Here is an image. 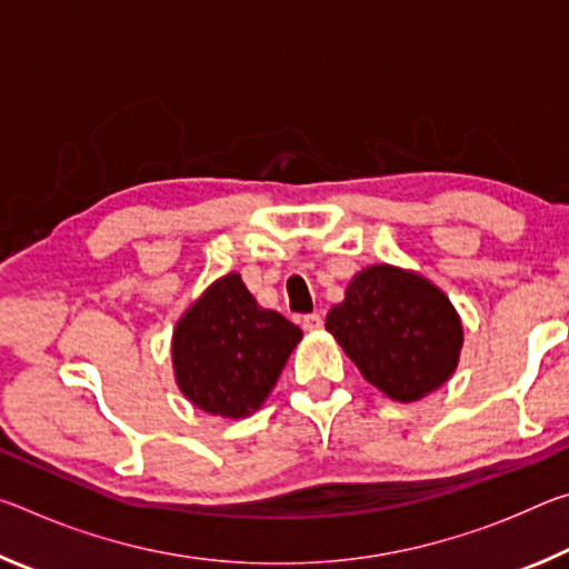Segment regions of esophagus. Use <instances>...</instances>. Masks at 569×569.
I'll use <instances>...</instances> for the list:
<instances>
[{
	"instance_id": "1",
	"label": "esophagus",
	"mask_w": 569,
	"mask_h": 569,
	"mask_svg": "<svg viewBox=\"0 0 569 569\" xmlns=\"http://www.w3.org/2000/svg\"><path fill=\"white\" fill-rule=\"evenodd\" d=\"M301 323H303L306 331H316V329H321V326H323V319H321V313H306Z\"/></svg>"
}]
</instances>
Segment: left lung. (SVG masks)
Listing matches in <instances>:
<instances>
[{
  "instance_id": "1",
  "label": "left lung",
  "mask_w": 569,
  "mask_h": 569,
  "mask_svg": "<svg viewBox=\"0 0 569 569\" xmlns=\"http://www.w3.org/2000/svg\"><path fill=\"white\" fill-rule=\"evenodd\" d=\"M326 329L361 377L397 401H417L457 369L461 321L427 278L391 266L356 273Z\"/></svg>"
}]
</instances>
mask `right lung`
<instances>
[{
  "mask_svg": "<svg viewBox=\"0 0 569 569\" xmlns=\"http://www.w3.org/2000/svg\"><path fill=\"white\" fill-rule=\"evenodd\" d=\"M301 329L256 303L238 273H228L182 316L172 363L182 393L208 413L243 419L281 377Z\"/></svg>",
  "mask_w": 569,
  "mask_h": 569,
  "instance_id": "add662e5",
  "label": "right lung"
}]
</instances>
